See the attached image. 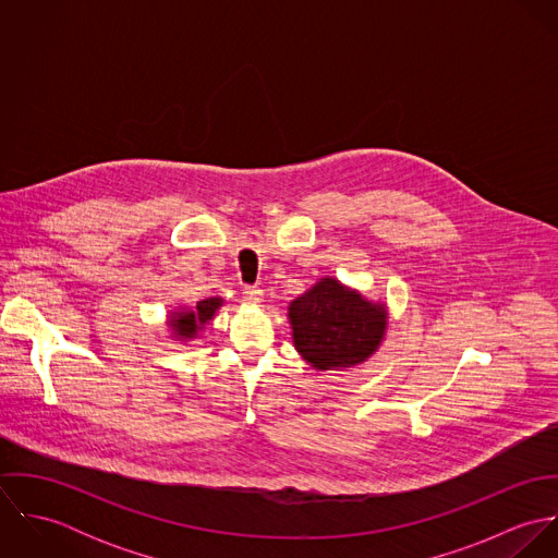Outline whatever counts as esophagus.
Returning <instances> with one entry per match:
<instances>
[{
  "label": "esophagus",
  "instance_id": "obj_1",
  "mask_svg": "<svg viewBox=\"0 0 558 558\" xmlns=\"http://www.w3.org/2000/svg\"><path fill=\"white\" fill-rule=\"evenodd\" d=\"M242 296L248 303H262L264 301V292L257 286H244L242 288Z\"/></svg>",
  "mask_w": 558,
  "mask_h": 558
}]
</instances>
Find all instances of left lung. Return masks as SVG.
Masks as SVG:
<instances>
[{"label":"left lung","instance_id":"8db88e82","mask_svg":"<svg viewBox=\"0 0 558 558\" xmlns=\"http://www.w3.org/2000/svg\"><path fill=\"white\" fill-rule=\"evenodd\" d=\"M294 345L316 369H343L376 352L387 328V310L326 277L288 310Z\"/></svg>","mask_w":558,"mask_h":558}]
</instances>
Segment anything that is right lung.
Here are the masks:
<instances>
[{"label":"right lung","mask_w":558,"mask_h":558,"mask_svg":"<svg viewBox=\"0 0 558 558\" xmlns=\"http://www.w3.org/2000/svg\"><path fill=\"white\" fill-rule=\"evenodd\" d=\"M221 299H206V301H199L195 310H186V312H178L171 316V330L178 335V337H195L197 330L215 316V312L221 307Z\"/></svg>","instance_id":"add662e5"}]
</instances>
